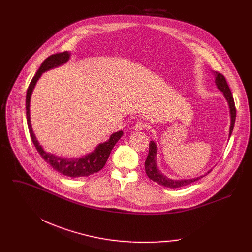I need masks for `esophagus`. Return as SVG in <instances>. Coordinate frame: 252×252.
Here are the masks:
<instances>
[{"label":"esophagus","instance_id":"obj_1","mask_svg":"<svg viewBox=\"0 0 252 252\" xmlns=\"http://www.w3.org/2000/svg\"><path fill=\"white\" fill-rule=\"evenodd\" d=\"M146 127H147V125H146V123H144V122H138L134 126L135 130H142V129H145Z\"/></svg>","mask_w":252,"mask_h":252}]
</instances>
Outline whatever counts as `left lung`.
<instances>
[{
    "label": "left lung",
    "instance_id": "8db88e82",
    "mask_svg": "<svg viewBox=\"0 0 252 252\" xmlns=\"http://www.w3.org/2000/svg\"><path fill=\"white\" fill-rule=\"evenodd\" d=\"M215 73H216L215 74L216 75V84H217L218 88L223 93V95H224V97H226V99L229 103V106H230V111H231L230 136H231L233 128H234V125H235V119H236V107H235L234 98H233L231 90L228 86V83L226 81V78H224V76L218 71H215ZM145 171H146V174L150 180L158 183L159 185H162V186L167 187V188H180V187L187 186V185H189L195 181H198L200 178H202V177H200V178H196V179H192V180H171V179H168L167 177L163 176L160 171L157 169V166H156V145L152 141H150V143H149V153H148L146 161H145Z\"/></svg>",
    "mask_w": 252,
    "mask_h": 252
}]
</instances>
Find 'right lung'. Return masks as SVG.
Listing matches in <instances>:
<instances>
[{
  "label": "right lung",
  "mask_w": 252,
  "mask_h": 252,
  "mask_svg": "<svg viewBox=\"0 0 252 252\" xmlns=\"http://www.w3.org/2000/svg\"><path fill=\"white\" fill-rule=\"evenodd\" d=\"M69 53L67 51L55 53L51 56H49L47 59L44 60L42 63L41 67L38 68L34 76L32 77V82L29 86L28 92H26V100H25V110H26V121H28V126L30 130V135L32 138V141L34 145L35 149L42 156L43 159L49 163L53 168L59 174L66 176V177H71V178H78V177H88L90 175H93L95 173H98L100 169H102L107 161L109 154L114 147V145L117 143V141L121 139L123 136V131H117L114 133L110 139L103 144H100L97 146L96 150L92 152L89 155H86L82 158H77V159H67V158H61L58 156H54L53 154H49L44 151L41 145L38 144L32 126H31V117H30V102H31V96L32 92L37 82V79L41 77L42 73L46 70L56 67L66 62L69 58Z\"/></svg>",
  "instance_id": "right-lung-1"
}]
</instances>
